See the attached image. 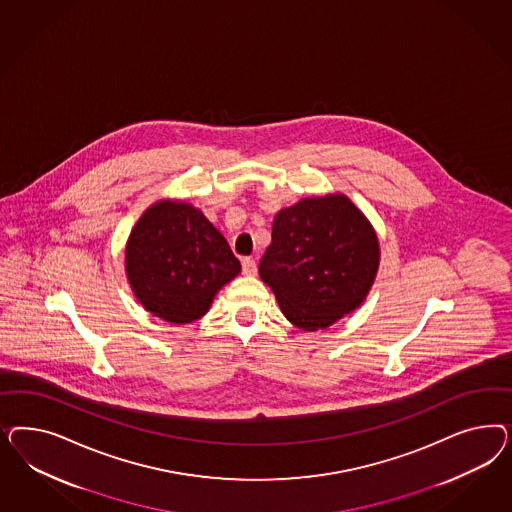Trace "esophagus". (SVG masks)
Returning a JSON list of instances; mask_svg holds the SVG:
<instances>
[{"label":"esophagus","mask_w":512,"mask_h":512,"mask_svg":"<svg viewBox=\"0 0 512 512\" xmlns=\"http://www.w3.org/2000/svg\"><path fill=\"white\" fill-rule=\"evenodd\" d=\"M242 272H244L246 276H255V272H257V263H255L251 257L242 259Z\"/></svg>","instance_id":"obj_1"}]
</instances>
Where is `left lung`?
<instances>
[{"instance_id": "1", "label": "left lung", "mask_w": 512, "mask_h": 512, "mask_svg": "<svg viewBox=\"0 0 512 512\" xmlns=\"http://www.w3.org/2000/svg\"><path fill=\"white\" fill-rule=\"evenodd\" d=\"M379 261V238L370 219L347 195L328 193L279 210L259 276L287 321L315 332L360 308Z\"/></svg>"}]
</instances>
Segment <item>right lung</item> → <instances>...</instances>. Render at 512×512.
Segmentation results:
<instances>
[{"label":"right lung","mask_w":512,"mask_h":512,"mask_svg":"<svg viewBox=\"0 0 512 512\" xmlns=\"http://www.w3.org/2000/svg\"><path fill=\"white\" fill-rule=\"evenodd\" d=\"M242 266L225 236L191 202L161 199L148 206L125 242V276L142 308L187 325L210 310Z\"/></svg>","instance_id":"obj_1"}]
</instances>
